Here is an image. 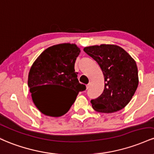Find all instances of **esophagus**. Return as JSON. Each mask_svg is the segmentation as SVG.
Wrapping results in <instances>:
<instances>
[{"mask_svg":"<svg viewBox=\"0 0 154 154\" xmlns=\"http://www.w3.org/2000/svg\"><path fill=\"white\" fill-rule=\"evenodd\" d=\"M86 89H89V88L90 87V84H88L86 86Z\"/></svg>","mask_w":154,"mask_h":154,"instance_id":"1","label":"esophagus"}]
</instances>
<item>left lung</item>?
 I'll return each instance as SVG.
<instances>
[{"instance_id": "8db88e82", "label": "left lung", "mask_w": 154, "mask_h": 154, "mask_svg": "<svg viewBox=\"0 0 154 154\" xmlns=\"http://www.w3.org/2000/svg\"><path fill=\"white\" fill-rule=\"evenodd\" d=\"M84 50L98 63L105 78L103 92L91 100L93 109L105 113L123 109L132 100L139 83L135 60L114 44L86 46Z\"/></svg>"}]
</instances>
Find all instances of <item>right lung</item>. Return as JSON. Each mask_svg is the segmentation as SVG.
<instances>
[{
    "instance_id": "obj_1",
    "label": "right lung",
    "mask_w": 154,
    "mask_h": 154,
    "mask_svg": "<svg viewBox=\"0 0 154 154\" xmlns=\"http://www.w3.org/2000/svg\"><path fill=\"white\" fill-rule=\"evenodd\" d=\"M80 52V48L75 44L54 45L45 49L32 63L27 85L34 105L43 114L51 117L65 114L79 91L86 89L79 82L74 68ZM50 85L62 86L66 91L55 95L48 89Z\"/></svg>"
}]
</instances>
